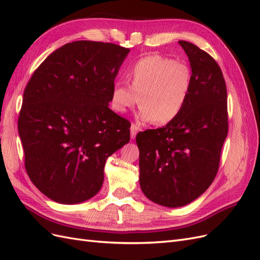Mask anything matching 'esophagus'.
<instances>
[{"label":"esophagus","instance_id":"1","mask_svg":"<svg viewBox=\"0 0 260 260\" xmlns=\"http://www.w3.org/2000/svg\"><path fill=\"white\" fill-rule=\"evenodd\" d=\"M140 131V127L137 125L136 123H132L130 127V132H131V139H135L137 137V133Z\"/></svg>","mask_w":260,"mask_h":260}]
</instances>
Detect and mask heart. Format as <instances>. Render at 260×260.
Segmentation results:
<instances>
[{"instance_id":"obj_1","label":"heart","mask_w":260,"mask_h":260,"mask_svg":"<svg viewBox=\"0 0 260 260\" xmlns=\"http://www.w3.org/2000/svg\"><path fill=\"white\" fill-rule=\"evenodd\" d=\"M127 81L128 84L113 86L111 106L114 111L127 113L139 100L141 119L162 125L174 121L184 108L192 86V74L182 61L149 55L130 68Z\"/></svg>"}]
</instances>
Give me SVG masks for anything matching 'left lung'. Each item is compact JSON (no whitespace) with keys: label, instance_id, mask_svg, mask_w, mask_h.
Listing matches in <instances>:
<instances>
[{"label":"left lung","instance_id":"left-lung-1","mask_svg":"<svg viewBox=\"0 0 260 260\" xmlns=\"http://www.w3.org/2000/svg\"><path fill=\"white\" fill-rule=\"evenodd\" d=\"M179 44L192 68L186 104L174 121L137 136L141 188L148 200L172 208L193 202L212 183L229 129L221 69L199 46Z\"/></svg>","mask_w":260,"mask_h":260}]
</instances>
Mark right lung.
Instances as JSON below:
<instances>
[{"label": "right lung", "mask_w": 260, "mask_h": 260, "mask_svg": "<svg viewBox=\"0 0 260 260\" xmlns=\"http://www.w3.org/2000/svg\"><path fill=\"white\" fill-rule=\"evenodd\" d=\"M129 49L75 41L54 51L23 91L18 132L25 168L49 199L77 204L103 184L108 156L130 140V122L108 107Z\"/></svg>", "instance_id": "right-lung-1"}]
</instances>
